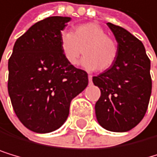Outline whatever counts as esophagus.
<instances>
[{
  "instance_id": "34e87169",
  "label": "esophagus",
  "mask_w": 157,
  "mask_h": 157,
  "mask_svg": "<svg viewBox=\"0 0 157 157\" xmlns=\"http://www.w3.org/2000/svg\"><path fill=\"white\" fill-rule=\"evenodd\" d=\"M88 80H89V82H92V75H88Z\"/></svg>"
}]
</instances>
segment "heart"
<instances>
[{"label": "heart", "mask_w": 157, "mask_h": 157, "mask_svg": "<svg viewBox=\"0 0 157 157\" xmlns=\"http://www.w3.org/2000/svg\"><path fill=\"white\" fill-rule=\"evenodd\" d=\"M60 48L65 60L72 66L78 65L82 54V66L88 71H106L116 62L118 54L117 43L108 36L99 24L94 22L75 26L73 32L60 36Z\"/></svg>", "instance_id": "obj_1"}]
</instances>
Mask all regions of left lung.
Listing matches in <instances>:
<instances>
[{"mask_svg": "<svg viewBox=\"0 0 157 157\" xmlns=\"http://www.w3.org/2000/svg\"><path fill=\"white\" fill-rule=\"evenodd\" d=\"M107 25L117 41L118 54L110 69L92 78L101 90L95 113L103 128L125 132L134 128L147 110L151 93V60L140 40L122 27Z\"/></svg>", "mask_w": 157, "mask_h": 157, "instance_id": "left-lung-1", "label": "left lung"}]
</instances>
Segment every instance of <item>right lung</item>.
Segmentation results:
<instances>
[{"mask_svg": "<svg viewBox=\"0 0 157 157\" xmlns=\"http://www.w3.org/2000/svg\"><path fill=\"white\" fill-rule=\"evenodd\" d=\"M70 17L51 16L18 38L8 59L7 90L18 119L36 133L59 128L73 98L88 84L87 73L70 65L60 48Z\"/></svg>", "mask_w": 157, "mask_h": 157, "instance_id": "obj_1", "label": "right lung"}]
</instances>
